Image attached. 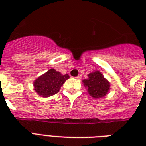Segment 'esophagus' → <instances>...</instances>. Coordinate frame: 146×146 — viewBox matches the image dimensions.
I'll return each mask as SVG.
<instances>
[{"mask_svg":"<svg viewBox=\"0 0 146 146\" xmlns=\"http://www.w3.org/2000/svg\"><path fill=\"white\" fill-rule=\"evenodd\" d=\"M76 79H78V80H80V79H81V78H82V76H76Z\"/></svg>","mask_w":146,"mask_h":146,"instance_id":"34e87169","label":"esophagus"}]
</instances>
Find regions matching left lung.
<instances>
[{"instance_id": "1", "label": "left lung", "mask_w": 146, "mask_h": 146, "mask_svg": "<svg viewBox=\"0 0 146 146\" xmlns=\"http://www.w3.org/2000/svg\"><path fill=\"white\" fill-rule=\"evenodd\" d=\"M88 93L95 98H103L110 91L111 84L100 71L96 70L88 74V79L82 80Z\"/></svg>"}]
</instances>
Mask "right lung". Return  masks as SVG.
<instances>
[{
	"label": "right lung",
	"mask_w": 146,
	"mask_h": 146,
	"mask_svg": "<svg viewBox=\"0 0 146 146\" xmlns=\"http://www.w3.org/2000/svg\"><path fill=\"white\" fill-rule=\"evenodd\" d=\"M69 78L67 73L63 75L54 69H50L34 81V90L42 97H50L59 92L60 87Z\"/></svg>",
	"instance_id": "add662e5"
}]
</instances>
